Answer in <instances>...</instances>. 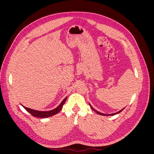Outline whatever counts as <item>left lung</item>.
Listing matches in <instances>:
<instances>
[{
	"mask_svg": "<svg viewBox=\"0 0 154 154\" xmlns=\"http://www.w3.org/2000/svg\"><path fill=\"white\" fill-rule=\"evenodd\" d=\"M89 105H90V106H91V108L93 110H94L97 113V114H100V115H103V116H114V115H116V114H118V113H119V112H122L124 109H122L121 110H119V112H116V113H113V114H103V113H101V112H98V111H97V110H96L94 108H93V107L90 105V103H89Z\"/></svg>",
	"mask_w": 154,
	"mask_h": 154,
	"instance_id": "left-lung-1",
	"label": "left lung"
}]
</instances>
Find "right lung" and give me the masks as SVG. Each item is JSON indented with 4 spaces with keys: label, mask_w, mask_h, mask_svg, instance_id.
Segmentation results:
<instances>
[{
    "label": "right lung",
    "mask_w": 154,
    "mask_h": 154,
    "mask_svg": "<svg viewBox=\"0 0 154 154\" xmlns=\"http://www.w3.org/2000/svg\"><path fill=\"white\" fill-rule=\"evenodd\" d=\"M67 100V97H65V99L61 102L57 108H55L54 109H53L51 110H49V111H39V110H33L29 108H27V107L23 106V107L29 112L32 116H35V117H37V118H49L51 117V116H53L55 114H58L59 112L62 110L63 105H64L65 102H66Z\"/></svg>",
    "instance_id": "1"
}]
</instances>
